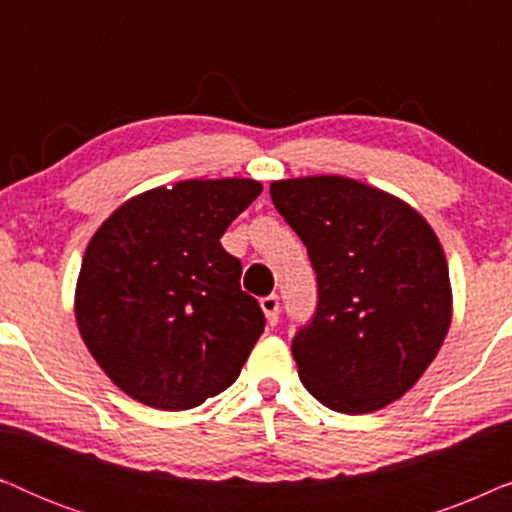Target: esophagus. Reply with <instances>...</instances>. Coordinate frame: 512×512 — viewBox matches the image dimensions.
Wrapping results in <instances>:
<instances>
[{
    "instance_id": "34e87169",
    "label": "esophagus",
    "mask_w": 512,
    "mask_h": 512,
    "mask_svg": "<svg viewBox=\"0 0 512 512\" xmlns=\"http://www.w3.org/2000/svg\"><path fill=\"white\" fill-rule=\"evenodd\" d=\"M261 310L265 314V319H268V324L277 326V321H279V298L277 296L261 298Z\"/></svg>"
}]
</instances>
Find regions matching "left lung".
<instances>
[{"instance_id":"8db88e82","label":"left lung","mask_w":512,"mask_h":512,"mask_svg":"<svg viewBox=\"0 0 512 512\" xmlns=\"http://www.w3.org/2000/svg\"><path fill=\"white\" fill-rule=\"evenodd\" d=\"M317 272L314 321L293 340L303 387L345 415L415 387L452 324L447 258L429 221L382 188L340 174L270 184Z\"/></svg>"}]
</instances>
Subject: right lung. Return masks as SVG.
<instances>
[{
	"label": "right lung",
	"mask_w": 512,
	"mask_h": 512,
	"mask_svg": "<svg viewBox=\"0 0 512 512\" xmlns=\"http://www.w3.org/2000/svg\"><path fill=\"white\" fill-rule=\"evenodd\" d=\"M256 179H188L132 195L90 237L76 326L123 394L156 410L202 405L237 380L265 319L221 235Z\"/></svg>",
	"instance_id": "add662e5"
}]
</instances>
